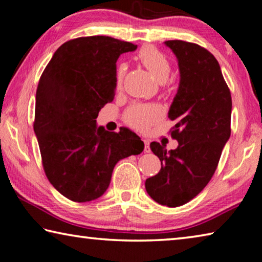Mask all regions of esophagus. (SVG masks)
Listing matches in <instances>:
<instances>
[{"instance_id":"esophagus-1","label":"esophagus","mask_w":262,"mask_h":262,"mask_svg":"<svg viewBox=\"0 0 262 262\" xmlns=\"http://www.w3.org/2000/svg\"><path fill=\"white\" fill-rule=\"evenodd\" d=\"M144 152H150V143L148 140H144Z\"/></svg>"}]
</instances>
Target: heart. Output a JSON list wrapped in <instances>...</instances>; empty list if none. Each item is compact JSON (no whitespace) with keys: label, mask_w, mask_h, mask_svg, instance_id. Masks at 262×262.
I'll use <instances>...</instances> for the list:
<instances>
[{"label":"heart","mask_w":262,"mask_h":262,"mask_svg":"<svg viewBox=\"0 0 262 262\" xmlns=\"http://www.w3.org/2000/svg\"><path fill=\"white\" fill-rule=\"evenodd\" d=\"M136 57L140 61V63L144 66L158 82H165L170 76L172 69L170 60L155 46L147 45L140 48ZM123 75H125V67L120 66L117 74V86H120ZM161 118L162 110L156 105L150 104L133 105L132 107L127 110L125 114V121L139 130H147L150 126L157 122Z\"/></svg>","instance_id":"heart-1"}]
</instances>
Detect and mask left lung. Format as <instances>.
Listing matches in <instances>:
<instances>
[{"instance_id":"obj_1","label":"left lung","mask_w":262,"mask_h":262,"mask_svg":"<svg viewBox=\"0 0 262 262\" xmlns=\"http://www.w3.org/2000/svg\"><path fill=\"white\" fill-rule=\"evenodd\" d=\"M178 59L180 83L168 118L176 121L171 136L178 148L151 142L161 171L145 180V189L162 206L179 207L209 183L222 150L231 135V94L215 56L206 48L183 40H167Z\"/></svg>"}]
</instances>
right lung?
<instances>
[{"label": "right lung", "mask_w": 262, "mask_h": 262, "mask_svg": "<svg viewBox=\"0 0 262 262\" xmlns=\"http://www.w3.org/2000/svg\"><path fill=\"white\" fill-rule=\"evenodd\" d=\"M136 48L106 35L73 39L57 48L39 79L33 129L47 179L69 200L100 198L115 164L143 151L134 132H107L96 123L114 98L117 60Z\"/></svg>", "instance_id": "add662e5"}]
</instances>
